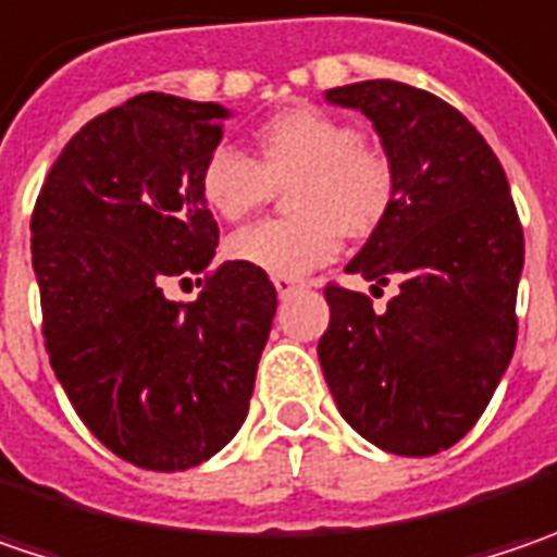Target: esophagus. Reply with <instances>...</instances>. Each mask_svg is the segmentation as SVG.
Segmentation results:
<instances>
[{
    "label": "esophagus",
    "mask_w": 557,
    "mask_h": 557,
    "mask_svg": "<svg viewBox=\"0 0 557 557\" xmlns=\"http://www.w3.org/2000/svg\"><path fill=\"white\" fill-rule=\"evenodd\" d=\"M272 285H275L278 297H288V294L297 292V288H304V282H297V278H292V275H275V278H272Z\"/></svg>",
    "instance_id": "1"
}]
</instances>
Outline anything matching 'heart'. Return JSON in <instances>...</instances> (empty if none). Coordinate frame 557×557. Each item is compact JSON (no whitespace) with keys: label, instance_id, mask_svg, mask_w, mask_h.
Returning a JSON list of instances; mask_svg holds the SVG:
<instances>
[{"label":"heart","instance_id":"heart-1","mask_svg":"<svg viewBox=\"0 0 557 557\" xmlns=\"http://www.w3.org/2000/svg\"><path fill=\"white\" fill-rule=\"evenodd\" d=\"M257 156L215 147L200 165L207 207L240 222L288 190V219L228 237L235 263L269 275H304L338 253V240L373 237L398 200V169L379 144L317 106H294L257 127Z\"/></svg>","mask_w":557,"mask_h":557}]
</instances>
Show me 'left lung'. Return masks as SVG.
Masks as SVG:
<instances>
[{"mask_svg": "<svg viewBox=\"0 0 557 557\" xmlns=\"http://www.w3.org/2000/svg\"><path fill=\"white\" fill-rule=\"evenodd\" d=\"M360 109L398 169V200L345 272L398 294L325 285L320 363L342 417L382 451L430 458L492 401L517 345L523 228L498 156L455 106L401 81L325 90Z\"/></svg>", "mask_w": 557, "mask_h": 557, "instance_id": "1", "label": "left lung"}]
</instances>
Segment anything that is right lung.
I'll list each match as a JSON object with an SVG mask.
<instances>
[{
  "instance_id": "add662e5",
  "label": "right lung",
  "mask_w": 557,
  "mask_h": 557,
  "mask_svg": "<svg viewBox=\"0 0 557 557\" xmlns=\"http://www.w3.org/2000/svg\"><path fill=\"white\" fill-rule=\"evenodd\" d=\"M225 115L169 94L127 99L65 144L30 215L49 363L84 426L159 473L235 438L275 317L265 272L209 265L219 225L200 165ZM190 274L205 285L197 301L161 294Z\"/></svg>"
}]
</instances>
